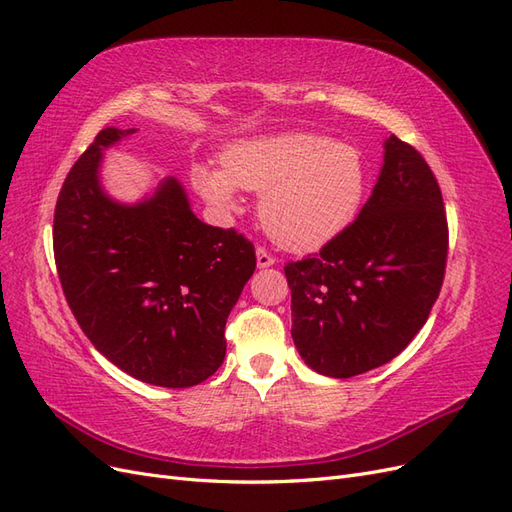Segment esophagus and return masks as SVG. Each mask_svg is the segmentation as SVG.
I'll return each instance as SVG.
<instances>
[{"mask_svg":"<svg viewBox=\"0 0 512 512\" xmlns=\"http://www.w3.org/2000/svg\"><path fill=\"white\" fill-rule=\"evenodd\" d=\"M256 262H258L260 269H267V267L275 265V258L265 250V247H258V250H256Z\"/></svg>","mask_w":512,"mask_h":512,"instance_id":"1","label":"esophagus"}]
</instances>
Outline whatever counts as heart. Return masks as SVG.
<instances>
[{
  "mask_svg": "<svg viewBox=\"0 0 512 512\" xmlns=\"http://www.w3.org/2000/svg\"><path fill=\"white\" fill-rule=\"evenodd\" d=\"M198 194L215 207L235 205L237 188L258 192L269 235L294 250H314L359 213L369 170L363 153L327 136L290 132L228 147L222 170L196 166Z\"/></svg>",
  "mask_w": 512,
  "mask_h": 512,
  "instance_id": "obj_1",
  "label": "heart"
}]
</instances>
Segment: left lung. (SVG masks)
<instances>
[{"label": "left lung", "mask_w": 512, "mask_h": 512, "mask_svg": "<svg viewBox=\"0 0 512 512\" xmlns=\"http://www.w3.org/2000/svg\"><path fill=\"white\" fill-rule=\"evenodd\" d=\"M446 254L440 185L421 153L391 136L359 218L320 254L284 267L303 361L322 376L352 378L395 359L429 318Z\"/></svg>", "instance_id": "1"}]
</instances>
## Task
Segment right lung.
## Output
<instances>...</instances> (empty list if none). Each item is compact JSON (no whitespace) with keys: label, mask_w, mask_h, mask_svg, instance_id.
Masks as SVG:
<instances>
[{"label":"right lung","mask_w":512,"mask_h":512,"mask_svg":"<svg viewBox=\"0 0 512 512\" xmlns=\"http://www.w3.org/2000/svg\"><path fill=\"white\" fill-rule=\"evenodd\" d=\"M134 132L102 130L70 168L55 207V265L98 352L136 380L188 389L224 363L226 318L256 254L235 228L200 222L175 177L136 205L108 196L102 149Z\"/></svg>","instance_id":"1"}]
</instances>
